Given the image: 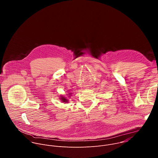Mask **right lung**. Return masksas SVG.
<instances>
[{"label": "right lung", "instance_id": "1", "mask_svg": "<svg viewBox=\"0 0 158 158\" xmlns=\"http://www.w3.org/2000/svg\"><path fill=\"white\" fill-rule=\"evenodd\" d=\"M60 99H61V101H62L63 102H67V99H65V98H63L62 96V98H60Z\"/></svg>", "mask_w": 158, "mask_h": 158}]
</instances>
